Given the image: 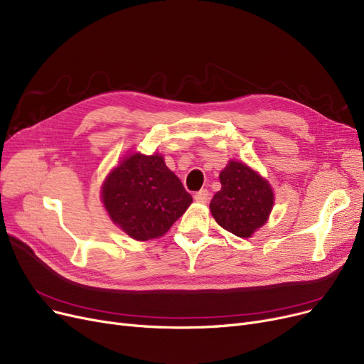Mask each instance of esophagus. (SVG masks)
Instances as JSON below:
<instances>
[{
	"mask_svg": "<svg viewBox=\"0 0 364 364\" xmlns=\"http://www.w3.org/2000/svg\"><path fill=\"white\" fill-rule=\"evenodd\" d=\"M195 199L198 200V203H207V200L210 199V192L207 189H203L195 193Z\"/></svg>",
	"mask_w": 364,
	"mask_h": 364,
	"instance_id": "1",
	"label": "esophagus"
}]
</instances>
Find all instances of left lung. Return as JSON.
<instances>
[{"label": "left lung", "instance_id": "1", "mask_svg": "<svg viewBox=\"0 0 364 364\" xmlns=\"http://www.w3.org/2000/svg\"><path fill=\"white\" fill-rule=\"evenodd\" d=\"M222 189L210 210L216 222L237 237L247 238L261 228L273 208V191L259 173L231 160L220 172Z\"/></svg>", "mask_w": 364, "mask_h": 364}]
</instances>
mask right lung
Wrapping results in <instances>:
<instances>
[{
  "label": "right lung",
  "mask_w": 364,
  "mask_h": 364,
  "mask_svg": "<svg viewBox=\"0 0 364 364\" xmlns=\"http://www.w3.org/2000/svg\"><path fill=\"white\" fill-rule=\"evenodd\" d=\"M102 199L112 222L141 241L168 232L193 200L164 157L139 153L124 157L109 173Z\"/></svg>",
  "instance_id": "right-lung-1"
}]
</instances>
